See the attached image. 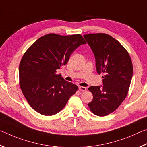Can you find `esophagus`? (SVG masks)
Returning a JSON list of instances; mask_svg holds the SVG:
<instances>
[{
	"label": "esophagus",
	"instance_id": "1",
	"mask_svg": "<svg viewBox=\"0 0 147 147\" xmlns=\"http://www.w3.org/2000/svg\"><path fill=\"white\" fill-rule=\"evenodd\" d=\"M79 90H80V91L84 92V91H86V87H84V86H79Z\"/></svg>",
	"mask_w": 147,
	"mask_h": 147
}]
</instances>
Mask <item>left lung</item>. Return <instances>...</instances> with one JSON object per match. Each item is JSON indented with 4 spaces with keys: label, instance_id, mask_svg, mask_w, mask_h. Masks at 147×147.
Here are the masks:
<instances>
[{
    "label": "left lung",
    "instance_id": "1",
    "mask_svg": "<svg viewBox=\"0 0 147 147\" xmlns=\"http://www.w3.org/2000/svg\"><path fill=\"white\" fill-rule=\"evenodd\" d=\"M96 58L97 73L102 74L103 86L88 90L93 100L88 107L95 115L105 116L114 112L127 97L133 74L129 53L116 39L106 33L84 35Z\"/></svg>",
    "mask_w": 147,
    "mask_h": 147
}]
</instances>
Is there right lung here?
Returning <instances> with one entry per match:
<instances>
[{"mask_svg":"<svg viewBox=\"0 0 147 147\" xmlns=\"http://www.w3.org/2000/svg\"><path fill=\"white\" fill-rule=\"evenodd\" d=\"M86 41L80 34L45 35L35 41L19 64V85L28 104L44 115L57 114L78 90L57 72Z\"/></svg>","mask_w":147,"mask_h":147,"instance_id":"1","label":"right lung"}]
</instances>
